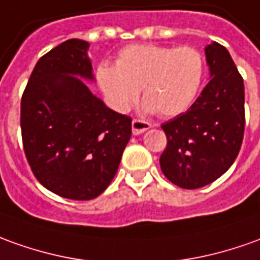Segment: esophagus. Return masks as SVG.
<instances>
[{"instance_id": "obj_1", "label": "esophagus", "mask_w": 260, "mask_h": 260, "mask_svg": "<svg viewBox=\"0 0 260 260\" xmlns=\"http://www.w3.org/2000/svg\"><path fill=\"white\" fill-rule=\"evenodd\" d=\"M151 127V123H148L146 120H140V119H134L132 121V130H133V134H141L144 133L146 130H148Z\"/></svg>"}]
</instances>
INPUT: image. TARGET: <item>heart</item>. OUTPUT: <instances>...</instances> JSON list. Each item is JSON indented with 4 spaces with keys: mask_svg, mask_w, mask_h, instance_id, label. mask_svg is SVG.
<instances>
[{
    "mask_svg": "<svg viewBox=\"0 0 260 260\" xmlns=\"http://www.w3.org/2000/svg\"><path fill=\"white\" fill-rule=\"evenodd\" d=\"M204 72V56L194 46L146 44L123 49L116 65H99L96 80L107 103L117 112L133 106L141 89L147 110L173 117L192 105Z\"/></svg>",
    "mask_w": 260,
    "mask_h": 260,
    "instance_id": "1",
    "label": "heart"
}]
</instances>
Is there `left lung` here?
<instances>
[{
    "instance_id": "1",
    "label": "left lung",
    "mask_w": 260,
    "mask_h": 260,
    "mask_svg": "<svg viewBox=\"0 0 260 260\" xmlns=\"http://www.w3.org/2000/svg\"><path fill=\"white\" fill-rule=\"evenodd\" d=\"M211 80L185 113L161 124L167 147L161 171L170 181L197 189L226 173L239 154L245 132L243 79L226 48H205Z\"/></svg>"
}]
</instances>
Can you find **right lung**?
I'll use <instances>...</instances> for the list:
<instances>
[{"mask_svg":"<svg viewBox=\"0 0 260 260\" xmlns=\"http://www.w3.org/2000/svg\"><path fill=\"white\" fill-rule=\"evenodd\" d=\"M89 44L68 39L34 68L21 99V133L37 180L59 197H99L117 173L132 117L113 112L76 76L93 79Z\"/></svg>","mask_w":260,"mask_h":260,"instance_id":"1","label":"right lung"}]
</instances>
